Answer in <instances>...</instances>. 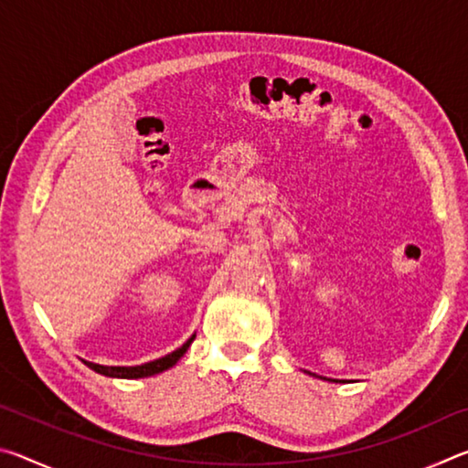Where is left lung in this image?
Here are the masks:
<instances>
[{"label": "left lung", "instance_id": "8db88e82", "mask_svg": "<svg viewBox=\"0 0 468 468\" xmlns=\"http://www.w3.org/2000/svg\"><path fill=\"white\" fill-rule=\"evenodd\" d=\"M318 378H322V376H318ZM322 379H328V378H322ZM328 382H338V379H328Z\"/></svg>", "mask_w": 468, "mask_h": 468}]
</instances>
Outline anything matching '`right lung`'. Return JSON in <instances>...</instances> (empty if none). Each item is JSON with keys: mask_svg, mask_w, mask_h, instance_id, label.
<instances>
[{"mask_svg": "<svg viewBox=\"0 0 468 468\" xmlns=\"http://www.w3.org/2000/svg\"><path fill=\"white\" fill-rule=\"evenodd\" d=\"M196 335L189 336L184 345L176 351L165 355L161 359H154V361H148V363H142V366H99V363H92V361H86L82 359L84 366H89L92 371H97L101 376H107V378H122V379H138V378H148V376H156L161 374V371L169 369L176 366V363L184 357L186 351L189 348V345L194 343Z\"/></svg>", "mask_w": 468, "mask_h": 468, "instance_id": "1", "label": "right lung"}]
</instances>
